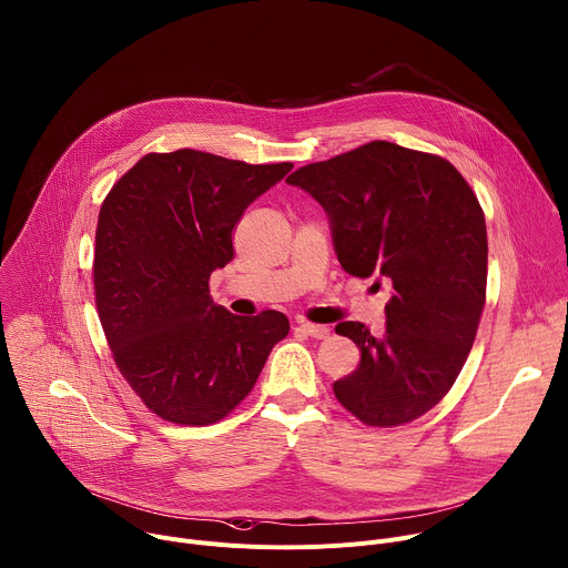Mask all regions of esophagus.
<instances>
[{"label":"esophagus","mask_w":568,"mask_h":568,"mask_svg":"<svg viewBox=\"0 0 568 568\" xmlns=\"http://www.w3.org/2000/svg\"><path fill=\"white\" fill-rule=\"evenodd\" d=\"M301 333L314 337V339H326L331 335V328L328 326H318V323H310V321H298L296 326Z\"/></svg>","instance_id":"34e87169"}]
</instances>
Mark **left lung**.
<instances>
[{"instance_id":"obj_1","label":"left lung","mask_w":568,"mask_h":568,"mask_svg":"<svg viewBox=\"0 0 568 568\" xmlns=\"http://www.w3.org/2000/svg\"><path fill=\"white\" fill-rule=\"evenodd\" d=\"M331 220L337 261L390 283L379 337L359 321L335 333L362 351L335 395L371 427L427 414L456 382L488 283V231L476 195L447 159L371 141L287 178Z\"/></svg>"}]
</instances>
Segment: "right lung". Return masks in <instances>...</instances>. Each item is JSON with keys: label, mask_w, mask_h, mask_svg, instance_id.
Masks as SVG:
<instances>
[{"label": "right lung", "mask_w": 568, "mask_h": 568, "mask_svg": "<svg viewBox=\"0 0 568 568\" xmlns=\"http://www.w3.org/2000/svg\"><path fill=\"white\" fill-rule=\"evenodd\" d=\"M292 164L200 150L150 152L105 197L94 252L101 326L145 407L175 425L222 420L250 395L290 321L237 316L213 303L209 278L233 258V226Z\"/></svg>", "instance_id": "add662e5"}]
</instances>
